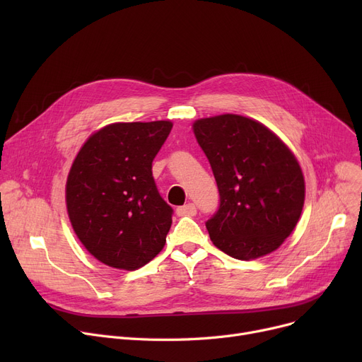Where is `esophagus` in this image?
Here are the masks:
<instances>
[{
  "label": "esophagus",
  "instance_id": "obj_1",
  "mask_svg": "<svg viewBox=\"0 0 362 362\" xmlns=\"http://www.w3.org/2000/svg\"><path fill=\"white\" fill-rule=\"evenodd\" d=\"M176 214L179 217H183V216H189V217H194L197 214V206L195 204L189 202L186 205H182V206H177L176 208Z\"/></svg>",
  "mask_w": 362,
  "mask_h": 362
}]
</instances>
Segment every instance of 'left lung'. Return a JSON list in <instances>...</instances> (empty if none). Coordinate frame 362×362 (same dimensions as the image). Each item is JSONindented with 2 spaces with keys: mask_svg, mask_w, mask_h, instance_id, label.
Instances as JSON below:
<instances>
[{
  "mask_svg": "<svg viewBox=\"0 0 362 362\" xmlns=\"http://www.w3.org/2000/svg\"><path fill=\"white\" fill-rule=\"evenodd\" d=\"M220 205L205 223L213 243L236 259L276 251L295 229L305 182L293 152L262 123L221 114L194 123Z\"/></svg>",
  "mask_w": 362,
  "mask_h": 362,
  "instance_id": "obj_1",
  "label": "left lung"
}]
</instances>
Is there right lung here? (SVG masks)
I'll use <instances>...</instances> for the list:
<instances>
[{"instance_id":"right-lung-1","label":"right lung","mask_w":362,"mask_h":362,"mask_svg":"<svg viewBox=\"0 0 362 362\" xmlns=\"http://www.w3.org/2000/svg\"><path fill=\"white\" fill-rule=\"evenodd\" d=\"M173 123H112L83 144L66 183L67 213L90 255L108 267L136 270L157 257L171 208L152 177V161Z\"/></svg>"}]
</instances>
